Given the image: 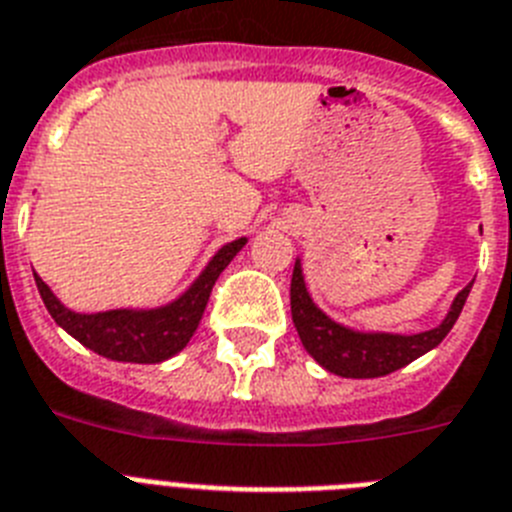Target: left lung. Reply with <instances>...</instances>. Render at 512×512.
Here are the masks:
<instances>
[{"label": "left lung", "mask_w": 512, "mask_h": 512, "mask_svg": "<svg viewBox=\"0 0 512 512\" xmlns=\"http://www.w3.org/2000/svg\"><path fill=\"white\" fill-rule=\"evenodd\" d=\"M474 283L458 291L450 304L445 320L432 330L401 336V333H362V330L346 328L341 322L330 320L307 291L304 283L302 263L296 260L294 276H291V317H294L296 333L302 338V346L320 367L338 377H354V380H369V377H385L395 369L406 367L422 354L440 346L442 338L448 336L450 328L461 315L463 304L468 299Z\"/></svg>", "instance_id": "1"}]
</instances>
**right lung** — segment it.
Here are the masks:
<instances>
[{
	"instance_id": "right-lung-1",
	"label": "right lung",
	"mask_w": 512,
	"mask_h": 512,
	"mask_svg": "<svg viewBox=\"0 0 512 512\" xmlns=\"http://www.w3.org/2000/svg\"><path fill=\"white\" fill-rule=\"evenodd\" d=\"M244 244H247L244 236L236 242L223 244L190 289L174 302L156 309H109V312L83 315V312H72L64 307L36 273L33 278H36L38 294L44 299L54 322L83 343L85 349L114 359V362L158 364L179 354L190 343L197 325L203 320L205 304H208L218 276Z\"/></svg>"
}]
</instances>
